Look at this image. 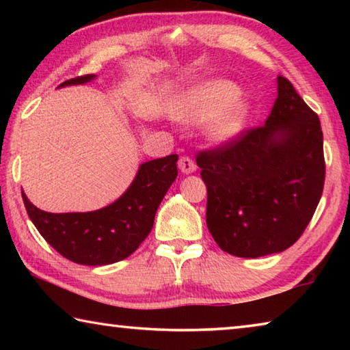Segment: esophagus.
Segmentation results:
<instances>
[{
    "label": "esophagus",
    "mask_w": 350,
    "mask_h": 350,
    "mask_svg": "<svg viewBox=\"0 0 350 350\" xmlns=\"http://www.w3.org/2000/svg\"><path fill=\"white\" fill-rule=\"evenodd\" d=\"M177 167H179L183 174H191L196 171V163H194L189 157H180L179 162H177Z\"/></svg>",
    "instance_id": "esophagus-1"
}]
</instances>
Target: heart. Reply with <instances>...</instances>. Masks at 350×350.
<instances>
[{
    "instance_id": "heart-1",
    "label": "heart",
    "mask_w": 350,
    "mask_h": 350,
    "mask_svg": "<svg viewBox=\"0 0 350 350\" xmlns=\"http://www.w3.org/2000/svg\"><path fill=\"white\" fill-rule=\"evenodd\" d=\"M238 94V86L232 81H205L177 97L171 105V114L185 123L210 117L205 134L215 144H227L242 133L248 117V105Z\"/></svg>"
}]
</instances>
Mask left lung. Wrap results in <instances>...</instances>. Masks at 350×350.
Returning a JSON list of instances; mask_svg holds the SVG:
<instances>
[{"instance_id": "obj_1", "label": "left lung", "mask_w": 350, "mask_h": 350, "mask_svg": "<svg viewBox=\"0 0 350 350\" xmlns=\"http://www.w3.org/2000/svg\"><path fill=\"white\" fill-rule=\"evenodd\" d=\"M264 126L198 154L206 185V227L233 256L259 258L293 245L309 225L324 187L318 116L292 83L278 77Z\"/></svg>"}]
</instances>
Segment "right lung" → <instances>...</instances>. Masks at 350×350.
I'll list each match as a JSON object with an SVG mask.
<instances>
[{"label":"right lung","mask_w":350,"mask_h":350,"mask_svg":"<svg viewBox=\"0 0 350 350\" xmlns=\"http://www.w3.org/2000/svg\"><path fill=\"white\" fill-rule=\"evenodd\" d=\"M97 75L70 79L58 88L85 85ZM177 154L142 163L131 185L108 206L86 213H47L21 191L27 215L47 244L72 262L108 265L128 258L150 234L154 216L177 177Z\"/></svg>","instance_id":"1"}]
</instances>
